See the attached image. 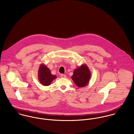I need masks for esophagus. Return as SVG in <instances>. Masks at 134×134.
<instances>
[{
	"label": "esophagus",
	"instance_id": "esophagus-1",
	"mask_svg": "<svg viewBox=\"0 0 134 134\" xmlns=\"http://www.w3.org/2000/svg\"><path fill=\"white\" fill-rule=\"evenodd\" d=\"M61 78H66V76L65 75H64V74H61Z\"/></svg>",
	"mask_w": 134,
	"mask_h": 134
}]
</instances>
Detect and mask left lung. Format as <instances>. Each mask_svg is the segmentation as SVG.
<instances>
[{"mask_svg":"<svg viewBox=\"0 0 134 134\" xmlns=\"http://www.w3.org/2000/svg\"><path fill=\"white\" fill-rule=\"evenodd\" d=\"M91 73L86 64H83L75 69L71 78L77 86L82 88L86 86L91 78Z\"/></svg>","mask_w":134,"mask_h":134,"instance_id":"obj_1","label":"left lung"}]
</instances>
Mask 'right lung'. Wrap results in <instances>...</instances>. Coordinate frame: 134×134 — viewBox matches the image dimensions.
Returning a JSON list of instances; mask_svg holds the SVG:
<instances>
[{
    "label": "right lung",
    "mask_w": 134,
    "mask_h": 134,
    "mask_svg": "<svg viewBox=\"0 0 134 134\" xmlns=\"http://www.w3.org/2000/svg\"><path fill=\"white\" fill-rule=\"evenodd\" d=\"M38 76L40 83L45 86H49L54 79L57 78L56 75L52 74L49 69L43 63L40 64Z\"/></svg>",
    "instance_id": "add662e5"
}]
</instances>
